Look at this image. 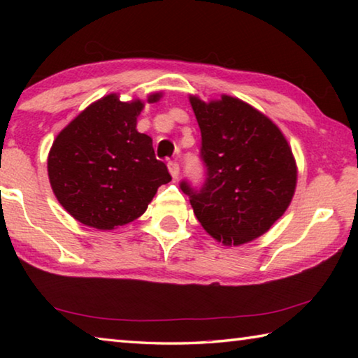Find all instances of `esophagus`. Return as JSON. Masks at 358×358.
<instances>
[{
	"instance_id": "1",
	"label": "esophagus",
	"mask_w": 358,
	"mask_h": 358,
	"mask_svg": "<svg viewBox=\"0 0 358 358\" xmlns=\"http://www.w3.org/2000/svg\"><path fill=\"white\" fill-rule=\"evenodd\" d=\"M167 167H169V172H171V175L173 178H177L178 177V173H180V164L177 161H171L167 164Z\"/></svg>"
}]
</instances>
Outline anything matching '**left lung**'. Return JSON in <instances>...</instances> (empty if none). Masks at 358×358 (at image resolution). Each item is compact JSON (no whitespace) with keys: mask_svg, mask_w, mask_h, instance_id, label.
<instances>
[{"mask_svg":"<svg viewBox=\"0 0 358 358\" xmlns=\"http://www.w3.org/2000/svg\"><path fill=\"white\" fill-rule=\"evenodd\" d=\"M202 134L203 183L181 180L202 227L226 245H243L271 227L292 201L296 167L276 124L246 102L192 98Z\"/></svg>","mask_w":358,"mask_h":358,"instance_id":"1","label":"left lung"}]
</instances>
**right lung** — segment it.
<instances>
[{
  "instance_id": "obj_1",
  "label": "right lung",
  "mask_w": 358,
  "mask_h": 358,
  "mask_svg": "<svg viewBox=\"0 0 358 358\" xmlns=\"http://www.w3.org/2000/svg\"><path fill=\"white\" fill-rule=\"evenodd\" d=\"M159 94L150 96L156 102ZM141 101L110 94L72 120L52 145L47 167L52 189L85 226L110 230L147 210L157 187L172 180L156 159L151 137L137 132Z\"/></svg>"
}]
</instances>
